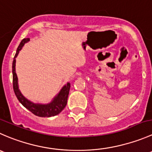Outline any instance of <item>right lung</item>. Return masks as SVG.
Listing matches in <instances>:
<instances>
[{
    "label": "right lung",
    "instance_id": "1",
    "mask_svg": "<svg viewBox=\"0 0 152 152\" xmlns=\"http://www.w3.org/2000/svg\"><path fill=\"white\" fill-rule=\"evenodd\" d=\"M29 38H24L21 40L17 49L14 60L12 62V77H13V89L15 94L17 97L18 100L23 106L29 110L34 115L41 118H49L58 115L63 111L67 104V99H68L69 93L70 89V83H67L64 86L61 91L55 96L52 100V102L48 104H40V103H34L27 100L26 98L21 94L18 88V77L15 72V58L18 55L20 50L24 46L26 43L29 41Z\"/></svg>",
    "mask_w": 152,
    "mask_h": 152
}]
</instances>
